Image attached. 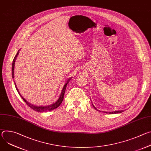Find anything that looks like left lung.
Returning a JSON list of instances; mask_svg holds the SVG:
<instances>
[{
    "label": "left lung",
    "instance_id": "obj_1",
    "mask_svg": "<svg viewBox=\"0 0 151 151\" xmlns=\"http://www.w3.org/2000/svg\"><path fill=\"white\" fill-rule=\"evenodd\" d=\"M93 107H94V109H97L96 107H94V106L93 104ZM124 112V111H115V112H109L110 114H118V113H121V112ZM106 113H107V112H106Z\"/></svg>",
    "mask_w": 151,
    "mask_h": 151
}]
</instances>
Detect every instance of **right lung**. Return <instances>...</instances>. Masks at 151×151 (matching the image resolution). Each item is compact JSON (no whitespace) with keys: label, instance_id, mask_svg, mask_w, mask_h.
I'll use <instances>...</instances> for the list:
<instances>
[{"label":"right lung","instance_id":"add662e5","mask_svg":"<svg viewBox=\"0 0 151 151\" xmlns=\"http://www.w3.org/2000/svg\"><path fill=\"white\" fill-rule=\"evenodd\" d=\"M18 52H19V51L17 52V54L15 56V57H14V60H13V61H12V78H13V79L14 78V66H15V62L17 57V55H18ZM70 79H71V78L69 79L68 80V81L65 83V85H64L62 91H61V93L59 99H58V100H57L55 103H54V104H51V105H50V106H34V105H33V104H31L30 103H29V102H27L22 96H21L20 95L19 91H18V89H17V86H16V84H15V82H14V83H15V88H16V89H17L18 93L19 94V95H20V96L21 97V98H22V99H23V100L26 103V104H27V106H28L29 107H30L31 109H33L34 111H36V112H44L51 111H52V110H53V109H55L57 108L58 107H59V106L61 104V103H62V101H63V100L64 95V93H65L66 88V87H67V85H68V83L69 82V81H70Z\"/></svg>","mask_w":151,"mask_h":151}]
</instances>
